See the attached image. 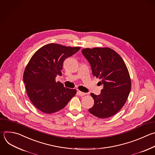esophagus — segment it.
Listing matches in <instances>:
<instances>
[{
	"mask_svg": "<svg viewBox=\"0 0 155 155\" xmlns=\"http://www.w3.org/2000/svg\"><path fill=\"white\" fill-rule=\"evenodd\" d=\"M77 93H78V94L79 95H80V96H83V95H85L86 94V93L83 92H81V91H78L77 92Z\"/></svg>",
	"mask_w": 155,
	"mask_h": 155,
	"instance_id": "esophagus-1",
	"label": "esophagus"
}]
</instances>
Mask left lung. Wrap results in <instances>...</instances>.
I'll return each instance as SVG.
<instances>
[{"label": "left lung", "instance_id": "left-lung-1", "mask_svg": "<svg viewBox=\"0 0 155 155\" xmlns=\"http://www.w3.org/2000/svg\"><path fill=\"white\" fill-rule=\"evenodd\" d=\"M89 62L94 76L104 85L98 95L91 93L94 106L89 109L92 115L101 119L118 113L128 99L131 81L127 67L122 57L111 48H86L81 50Z\"/></svg>", "mask_w": 155, "mask_h": 155}]
</instances>
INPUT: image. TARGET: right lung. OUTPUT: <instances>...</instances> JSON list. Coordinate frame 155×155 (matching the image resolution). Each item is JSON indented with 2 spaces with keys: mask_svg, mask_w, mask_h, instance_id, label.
Listing matches in <instances>:
<instances>
[{
  "mask_svg": "<svg viewBox=\"0 0 155 155\" xmlns=\"http://www.w3.org/2000/svg\"><path fill=\"white\" fill-rule=\"evenodd\" d=\"M80 49V47L48 44L38 49L27 64L23 75L26 92L41 112L51 114L62 110L76 94V89L64 87L55 78L62 75L64 60Z\"/></svg>",
  "mask_w": 155,
  "mask_h": 155,
  "instance_id": "1",
  "label": "right lung"
}]
</instances>
